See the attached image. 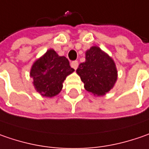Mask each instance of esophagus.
Here are the masks:
<instances>
[{
  "label": "esophagus",
  "instance_id": "1",
  "mask_svg": "<svg viewBox=\"0 0 149 149\" xmlns=\"http://www.w3.org/2000/svg\"><path fill=\"white\" fill-rule=\"evenodd\" d=\"M71 67L72 68H74L75 70H76L77 68H78V62H77V61H73V62H72V63H71Z\"/></svg>",
  "mask_w": 149,
  "mask_h": 149
}]
</instances>
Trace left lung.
Returning a JSON list of instances; mask_svg holds the SVG:
<instances>
[{
	"mask_svg": "<svg viewBox=\"0 0 149 149\" xmlns=\"http://www.w3.org/2000/svg\"><path fill=\"white\" fill-rule=\"evenodd\" d=\"M77 73L84 83V88L94 96H104L113 89L118 80V70L113 59L100 47L93 46L85 53Z\"/></svg>",
	"mask_w": 149,
	"mask_h": 149,
	"instance_id": "obj_1",
	"label": "left lung"
}]
</instances>
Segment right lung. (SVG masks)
<instances>
[{
    "instance_id": "add662e5",
    "label": "right lung",
    "mask_w": 149,
    "mask_h": 149,
    "mask_svg": "<svg viewBox=\"0 0 149 149\" xmlns=\"http://www.w3.org/2000/svg\"><path fill=\"white\" fill-rule=\"evenodd\" d=\"M73 72L68 58L49 49L33 62L30 77L33 79L32 84L37 93L42 97H52L62 91L63 81Z\"/></svg>"
}]
</instances>
